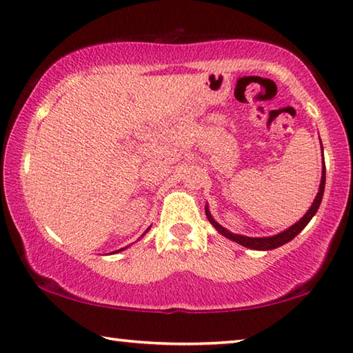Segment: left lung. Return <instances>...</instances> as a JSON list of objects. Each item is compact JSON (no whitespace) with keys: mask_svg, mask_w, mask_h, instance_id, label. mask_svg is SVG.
I'll return each mask as SVG.
<instances>
[{"mask_svg":"<svg viewBox=\"0 0 353 353\" xmlns=\"http://www.w3.org/2000/svg\"><path fill=\"white\" fill-rule=\"evenodd\" d=\"M319 142H321V139H319ZM321 150H323V143H321ZM324 187H325V165H324V154H323L321 183H319V190L316 193L315 201H313V203L310 205V208L307 210V213L303 217H301L298 222H294L292 227H288L287 230H284V232H281V233L274 234V236H265V238H250V236H242V234L232 233L230 230L223 228L219 222L214 221V217L211 216V213H210L208 205H205V214H207L211 225H213L222 236H225L227 239L234 241L236 243H239V245H242V247H247V248H252V250H261V252H267V250L278 248L281 245H284V243L290 242L294 238V236H298L301 232H303L307 223L312 221V217L316 214L319 205H321L323 194H324Z\"/></svg>","mask_w":353,"mask_h":353,"instance_id":"obj_1","label":"left lung"}]
</instances>
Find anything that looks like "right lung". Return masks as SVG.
<instances>
[{
    "mask_svg": "<svg viewBox=\"0 0 353 353\" xmlns=\"http://www.w3.org/2000/svg\"><path fill=\"white\" fill-rule=\"evenodd\" d=\"M148 230H150V228H148ZM148 230H146V232H148ZM146 232H145V233H146ZM145 233L142 234V238H143V236H145ZM125 248H128V247H125ZM125 248H120V250H117V252H121V250H125Z\"/></svg>",
    "mask_w": 353,
    "mask_h": 353,
    "instance_id": "obj_1",
    "label": "right lung"
}]
</instances>
